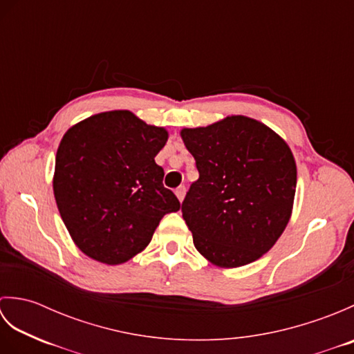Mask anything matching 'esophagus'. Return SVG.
<instances>
[{
  "instance_id": "34e87169",
  "label": "esophagus",
  "mask_w": 354,
  "mask_h": 354,
  "mask_svg": "<svg viewBox=\"0 0 354 354\" xmlns=\"http://www.w3.org/2000/svg\"><path fill=\"white\" fill-rule=\"evenodd\" d=\"M175 193H176V196H178V199L183 202V199H184V196H185V185H179L178 189L175 190Z\"/></svg>"
}]
</instances>
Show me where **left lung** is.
Returning <instances> with one entry per match:
<instances>
[{
    "label": "left lung",
    "mask_w": 354,
    "mask_h": 354,
    "mask_svg": "<svg viewBox=\"0 0 354 354\" xmlns=\"http://www.w3.org/2000/svg\"><path fill=\"white\" fill-rule=\"evenodd\" d=\"M181 137L199 171L181 207L196 250L222 268L260 259L290 219L297 165L289 146L243 115Z\"/></svg>",
    "instance_id": "obj_1"
}]
</instances>
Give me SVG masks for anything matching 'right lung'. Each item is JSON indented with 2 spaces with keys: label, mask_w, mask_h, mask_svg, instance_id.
<instances>
[{
  "label": "right lung",
  "mask_w": 354,
  "mask_h": 354,
  "mask_svg": "<svg viewBox=\"0 0 354 354\" xmlns=\"http://www.w3.org/2000/svg\"><path fill=\"white\" fill-rule=\"evenodd\" d=\"M167 137L129 111L102 112L64 135L53 190L66 230L88 257L127 261L150 243L164 214L181 208L155 162Z\"/></svg>",
  "instance_id": "obj_1"
}]
</instances>
